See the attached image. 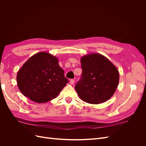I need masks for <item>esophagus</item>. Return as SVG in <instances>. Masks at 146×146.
Returning <instances> with one entry per match:
<instances>
[{"label": "esophagus", "instance_id": "34e87169", "mask_svg": "<svg viewBox=\"0 0 146 146\" xmlns=\"http://www.w3.org/2000/svg\"><path fill=\"white\" fill-rule=\"evenodd\" d=\"M74 82H75V81H74V80H73V79H71V80H70V85H73V84L74 83Z\"/></svg>", "mask_w": 146, "mask_h": 146}]
</instances>
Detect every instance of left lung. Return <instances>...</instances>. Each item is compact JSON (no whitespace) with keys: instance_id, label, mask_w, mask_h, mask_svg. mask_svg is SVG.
I'll return each instance as SVG.
<instances>
[{"instance_id":"8db88e82","label":"left lung","mask_w":146,"mask_h":146,"mask_svg":"<svg viewBox=\"0 0 146 146\" xmlns=\"http://www.w3.org/2000/svg\"><path fill=\"white\" fill-rule=\"evenodd\" d=\"M82 74L75 86L83 101L91 104L104 103L115 92L119 81L117 68L100 54L81 57Z\"/></svg>"}]
</instances>
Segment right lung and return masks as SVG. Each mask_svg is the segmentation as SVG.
<instances>
[{"instance_id": "add662e5", "label": "right lung", "mask_w": 146, "mask_h": 146, "mask_svg": "<svg viewBox=\"0 0 146 146\" xmlns=\"http://www.w3.org/2000/svg\"><path fill=\"white\" fill-rule=\"evenodd\" d=\"M16 79L22 94L39 104L56 98L69 82L56 57L45 52L31 56L18 70Z\"/></svg>"}]
</instances>
